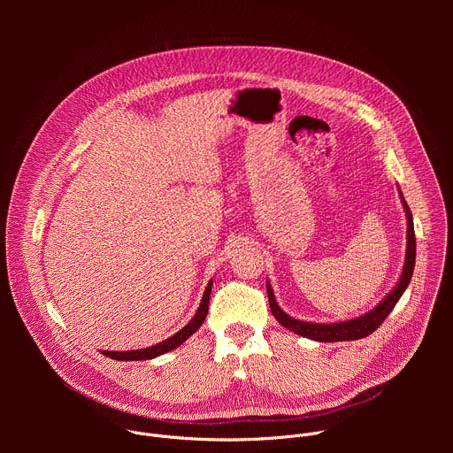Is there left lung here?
Masks as SVG:
<instances>
[{"mask_svg": "<svg viewBox=\"0 0 453 453\" xmlns=\"http://www.w3.org/2000/svg\"><path fill=\"white\" fill-rule=\"evenodd\" d=\"M402 193V191H400ZM402 197V204L405 208L407 213V254H405V265L400 276L398 285L385 296V299L381 303H378V306H374L371 311H367L362 317L351 319V320H344V322H332V325H317V322H304V320H297L290 315H287L280 304L276 303L274 292L271 288V283L267 281V296H269V304H271V311L273 315L278 319V322L281 326L288 328L290 332L317 341V342H337V341H357V339H364L367 335H371L381 322L387 319L393 311V308L396 306V303L400 301V297L403 296L405 288L411 283L412 273H414V264H416V234H414V220H412V213L411 208L407 206L403 196Z\"/></svg>", "mask_w": 453, "mask_h": 453, "instance_id": "left-lung-1", "label": "left lung"}]
</instances>
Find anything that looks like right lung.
Returning a JSON list of instances; mask_svg holds the SVG:
<instances>
[{
	"mask_svg": "<svg viewBox=\"0 0 453 453\" xmlns=\"http://www.w3.org/2000/svg\"><path fill=\"white\" fill-rule=\"evenodd\" d=\"M211 287H213V281L208 283L206 290H204V296H203V301L197 308V313L193 315V319L188 322V325L179 330L175 335H172L170 339L152 346V348H145V349H134V351H102L105 357L112 358V360H149V358H156L159 355H165L175 348H179L188 337H191L193 334H196L201 326L203 322L208 315V304H210V294H211Z\"/></svg>",
	"mask_w": 453,
	"mask_h": 453,
	"instance_id": "right-lung-1",
	"label": "right lung"
}]
</instances>
